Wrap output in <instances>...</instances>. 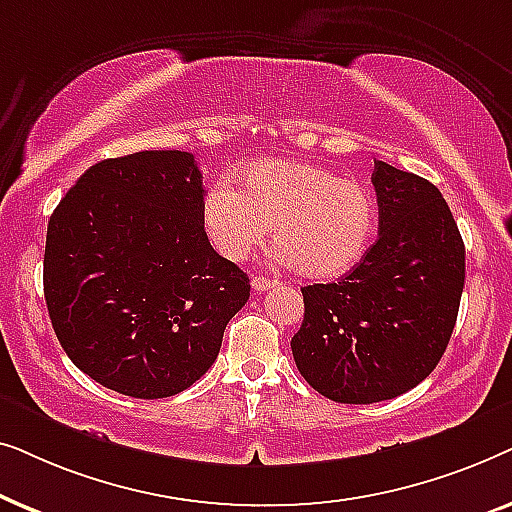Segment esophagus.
I'll use <instances>...</instances> for the list:
<instances>
[{
	"label": "esophagus",
	"instance_id": "34e87169",
	"mask_svg": "<svg viewBox=\"0 0 512 512\" xmlns=\"http://www.w3.org/2000/svg\"><path fill=\"white\" fill-rule=\"evenodd\" d=\"M251 286H254V291H268L270 286H275V282L268 277H254L251 279Z\"/></svg>",
	"mask_w": 512,
	"mask_h": 512
}]
</instances>
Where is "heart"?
Returning <instances> with one entry per match:
<instances>
[{"mask_svg": "<svg viewBox=\"0 0 512 512\" xmlns=\"http://www.w3.org/2000/svg\"><path fill=\"white\" fill-rule=\"evenodd\" d=\"M240 191L214 184L202 198V228L228 261H244L275 226V256L305 275H345L366 254L377 202L359 181L326 167L270 160L244 167Z\"/></svg>", "mask_w": 512, "mask_h": 512, "instance_id": "obj_1", "label": "heart"}]
</instances>
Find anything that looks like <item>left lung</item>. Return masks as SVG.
<instances>
[{
	"instance_id": "1",
	"label": "left lung",
	"mask_w": 512,
	"mask_h": 512,
	"mask_svg": "<svg viewBox=\"0 0 512 512\" xmlns=\"http://www.w3.org/2000/svg\"><path fill=\"white\" fill-rule=\"evenodd\" d=\"M380 237L352 272L303 286L300 375L335 403H380L438 366L466 277L457 221L431 181L375 160Z\"/></svg>"
}]
</instances>
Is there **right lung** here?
<instances>
[{
	"instance_id": "right-lung-1",
	"label": "right lung",
	"mask_w": 512,
	"mask_h": 512,
	"mask_svg": "<svg viewBox=\"0 0 512 512\" xmlns=\"http://www.w3.org/2000/svg\"><path fill=\"white\" fill-rule=\"evenodd\" d=\"M193 153L139 151L81 174L46 230L44 296L79 370L132 398H167L212 368L249 277L202 228Z\"/></svg>"
}]
</instances>
